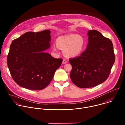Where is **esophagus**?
<instances>
[{"instance_id":"1","label":"esophagus","mask_w":125,"mask_h":125,"mask_svg":"<svg viewBox=\"0 0 125 125\" xmlns=\"http://www.w3.org/2000/svg\"><path fill=\"white\" fill-rule=\"evenodd\" d=\"M67 62V61L66 60H65V59H63V62H62V63H63V64H66Z\"/></svg>"}]
</instances>
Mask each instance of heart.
<instances>
[{
  "label": "heart",
  "mask_w": 125,
  "mask_h": 125,
  "mask_svg": "<svg viewBox=\"0 0 125 125\" xmlns=\"http://www.w3.org/2000/svg\"><path fill=\"white\" fill-rule=\"evenodd\" d=\"M57 45H54L53 49L57 51L58 47L64 50V54L68 57L79 55L83 50L85 46L84 38L80 35L68 34L58 38Z\"/></svg>",
  "instance_id": "b5f03b06"
}]
</instances>
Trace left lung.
Listing matches in <instances>:
<instances>
[{
    "mask_svg": "<svg viewBox=\"0 0 125 125\" xmlns=\"http://www.w3.org/2000/svg\"><path fill=\"white\" fill-rule=\"evenodd\" d=\"M86 49L80 56L69 59L72 66L70 78L80 88H90L105 82L115 62L112 41L98 31H88Z\"/></svg>",
    "mask_w": 125,
    "mask_h": 125,
    "instance_id": "8db88e82",
    "label": "left lung"
}]
</instances>
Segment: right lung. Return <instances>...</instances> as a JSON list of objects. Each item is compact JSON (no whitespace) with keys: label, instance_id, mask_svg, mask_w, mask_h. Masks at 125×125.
<instances>
[{"label":"right lung","instance_id":"right-lung-1","mask_svg":"<svg viewBox=\"0 0 125 125\" xmlns=\"http://www.w3.org/2000/svg\"><path fill=\"white\" fill-rule=\"evenodd\" d=\"M48 30L29 31L13 40L7 56V65L13 80L21 87L41 90L52 80L62 63L44 52L50 47Z\"/></svg>","mask_w":125,"mask_h":125}]
</instances>
